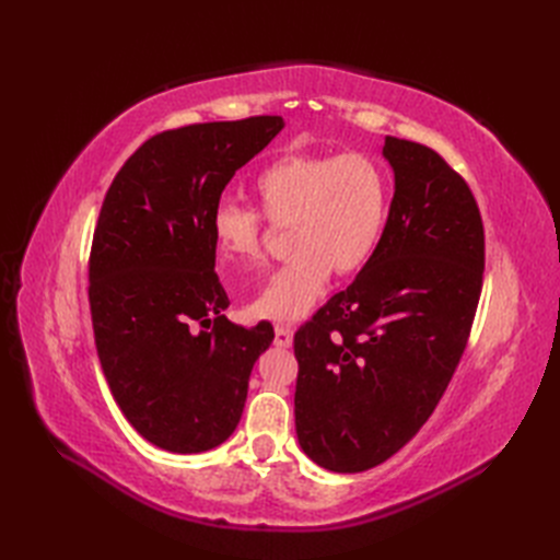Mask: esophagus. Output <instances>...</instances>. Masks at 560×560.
I'll return each mask as SVG.
<instances>
[{
  "mask_svg": "<svg viewBox=\"0 0 560 560\" xmlns=\"http://www.w3.org/2000/svg\"><path fill=\"white\" fill-rule=\"evenodd\" d=\"M292 341H294V331H292L290 327L278 325V327H276V346H280V348H290V346H292Z\"/></svg>",
  "mask_w": 560,
  "mask_h": 560,
  "instance_id": "esophagus-1",
  "label": "esophagus"
}]
</instances>
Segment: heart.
Instances as JSON below:
<instances>
[{"label":"heart","instance_id":"obj_1","mask_svg":"<svg viewBox=\"0 0 560 560\" xmlns=\"http://www.w3.org/2000/svg\"><path fill=\"white\" fill-rule=\"evenodd\" d=\"M270 224H290L292 259L252 299L249 315L296 322L315 306L331 276H352L374 257L387 219V177L364 154H287L254 179ZM217 257L226 273L261 264V224L252 210L219 206L212 214Z\"/></svg>","mask_w":560,"mask_h":560}]
</instances>
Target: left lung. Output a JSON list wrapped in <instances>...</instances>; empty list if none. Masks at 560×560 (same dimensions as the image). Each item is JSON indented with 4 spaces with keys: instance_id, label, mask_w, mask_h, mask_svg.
<instances>
[{
    "instance_id": "obj_1",
    "label": "left lung",
    "mask_w": 560,
    "mask_h": 560,
    "mask_svg": "<svg viewBox=\"0 0 560 560\" xmlns=\"http://www.w3.org/2000/svg\"><path fill=\"white\" fill-rule=\"evenodd\" d=\"M395 196L374 257L294 336L296 436L338 474L385 463L425 425L463 358L483 278L469 186L418 142L385 138Z\"/></svg>"
}]
</instances>
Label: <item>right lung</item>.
Segmentation results:
<instances>
[{"mask_svg": "<svg viewBox=\"0 0 560 560\" xmlns=\"http://www.w3.org/2000/svg\"><path fill=\"white\" fill-rule=\"evenodd\" d=\"M282 116L198 124L144 142L114 177L89 266L97 358L126 420L171 453L224 444L241 422L270 322L226 319L212 214Z\"/></svg>", "mask_w": 560, "mask_h": 560, "instance_id": "right-lung-1", "label": "right lung"}]
</instances>
